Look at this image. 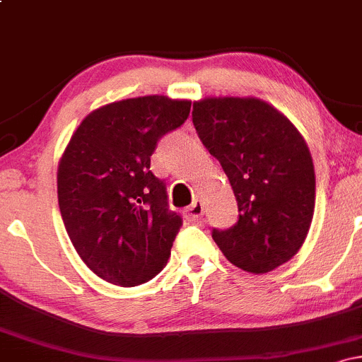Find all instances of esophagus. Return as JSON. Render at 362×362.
I'll return each mask as SVG.
<instances>
[{"instance_id": "esophagus-1", "label": "esophagus", "mask_w": 362, "mask_h": 362, "mask_svg": "<svg viewBox=\"0 0 362 362\" xmlns=\"http://www.w3.org/2000/svg\"><path fill=\"white\" fill-rule=\"evenodd\" d=\"M202 214H204V206H202L201 201H194L192 204L184 211L187 221H197V219L202 218Z\"/></svg>"}]
</instances>
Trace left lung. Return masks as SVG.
Wrapping results in <instances>:
<instances>
[{"label":"left lung","instance_id":"8db88e82","mask_svg":"<svg viewBox=\"0 0 362 362\" xmlns=\"http://www.w3.org/2000/svg\"><path fill=\"white\" fill-rule=\"evenodd\" d=\"M192 122L238 202L235 226L213 230L219 250L252 274L271 272L293 259L315 211L313 160L300 131L253 97L194 102Z\"/></svg>","mask_w":362,"mask_h":362}]
</instances>
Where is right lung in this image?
Instances as JSON below:
<instances>
[{"mask_svg":"<svg viewBox=\"0 0 362 362\" xmlns=\"http://www.w3.org/2000/svg\"><path fill=\"white\" fill-rule=\"evenodd\" d=\"M190 114L189 100L163 95L103 105L83 119L57 168L66 231L81 260L102 277L132 288L167 265L182 218L149 170L158 141Z\"/></svg>","mask_w":362,"mask_h":362,"instance_id":"right-lung-1","label":"right lung"}]
</instances>
